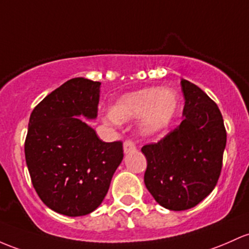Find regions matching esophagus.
<instances>
[{
  "label": "esophagus",
  "instance_id": "obj_1",
  "mask_svg": "<svg viewBox=\"0 0 249 249\" xmlns=\"http://www.w3.org/2000/svg\"><path fill=\"white\" fill-rule=\"evenodd\" d=\"M136 150V144L133 143L131 139H127V141L124 142V152L125 154H129V152H132Z\"/></svg>",
  "mask_w": 249,
  "mask_h": 249
}]
</instances>
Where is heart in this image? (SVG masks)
I'll return each mask as SVG.
<instances>
[{
  "label": "heart",
  "mask_w": 249,
  "mask_h": 249,
  "mask_svg": "<svg viewBox=\"0 0 249 249\" xmlns=\"http://www.w3.org/2000/svg\"><path fill=\"white\" fill-rule=\"evenodd\" d=\"M177 108L178 100L173 92L154 87L120 98L112 107L111 116L118 122L144 118L142 130L145 135H154L170 125Z\"/></svg>",
  "instance_id": "b5f03b06"
}]
</instances>
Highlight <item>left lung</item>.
Returning a JSON list of instances; mask_svg holds the SVG:
<instances>
[{"mask_svg":"<svg viewBox=\"0 0 249 249\" xmlns=\"http://www.w3.org/2000/svg\"><path fill=\"white\" fill-rule=\"evenodd\" d=\"M184 119L157 143L142 147L144 183L160 206L187 210L207 197L222 169L227 132L217 105L195 84L182 79Z\"/></svg>","mask_w":249,"mask_h":249,"instance_id":"1","label":"left lung"}]
</instances>
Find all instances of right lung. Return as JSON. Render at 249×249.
Masks as SVG:
<instances>
[{
    "label": "right lung",
    "instance_id": "add662e5",
    "mask_svg": "<svg viewBox=\"0 0 249 249\" xmlns=\"http://www.w3.org/2000/svg\"><path fill=\"white\" fill-rule=\"evenodd\" d=\"M99 81L74 78L35 106L24 155L41 201L66 216H83L100 206L122 163L123 143H105L79 117L97 118Z\"/></svg>",
    "mask_w": 249,
    "mask_h": 249
}]
</instances>
